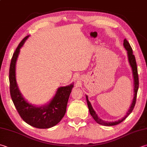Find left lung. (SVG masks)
Returning a JSON list of instances; mask_svg holds the SVG:
<instances>
[{
    "label": "left lung",
    "mask_w": 147,
    "mask_h": 147,
    "mask_svg": "<svg viewBox=\"0 0 147 147\" xmlns=\"http://www.w3.org/2000/svg\"><path fill=\"white\" fill-rule=\"evenodd\" d=\"M123 47L127 51V59L129 61V64L130 65L132 70V73H133V85H134V95H133V99L132 100V103L131 104L130 107L128 110L127 113H126L125 115L121 119L118 120L117 121H114V122H108L105 121V120H103L100 117H98L97 114L96 113V111L94 110V108L92 106L90 102L88 100V97L87 95H85L86 100H87L88 107L89 112L91 115V116L93 117L95 121L97 123H98L99 124L102 125H106V126H113L119 124V123H121L122 121H123L126 118H127L129 115L131 114L132 111L133 110L134 107L136 104V96H137V92L138 90L139 87V81H138V68H137V65H136V59H135V57L133 54V49H132L131 47L130 46L129 42L126 40V39H124L123 40Z\"/></svg>",
    "instance_id": "left-lung-1"
}]
</instances>
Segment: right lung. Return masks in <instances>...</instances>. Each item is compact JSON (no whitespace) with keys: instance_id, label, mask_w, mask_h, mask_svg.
Listing matches in <instances>:
<instances>
[{"instance_id":"right-lung-1","label":"right lung","mask_w":147,"mask_h":147,"mask_svg":"<svg viewBox=\"0 0 147 147\" xmlns=\"http://www.w3.org/2000/svg\"><path fill=\"white\" fill-rule=\"evenodd\" d=\"M29 36H26L20 43L11 59L9 68L11 97L16 110L26 123L36 128L48 129L56 125L64 117L74 83L59 87L52 99L45 105H32L24 98L16 82V64L20 49Z\"/></svg>"}]
</instances>
